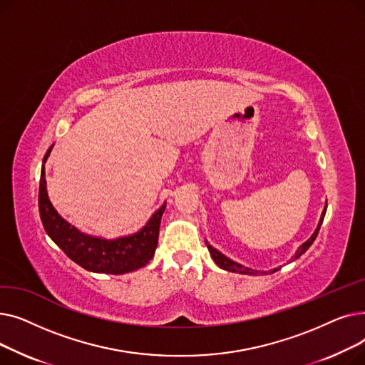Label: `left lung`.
Listing matches in <instances>:
<instances>
[{
	"instance_id": "1",
	"label": "left lung",
	"mask_w": 365,
	"mask_h": 365,
	"mask_svg": "<svg viewBox=\"0 0 365 365\" xmlns=\"http://www.w3.org/2000/svg\"><path fill=\"white\" fill-rule=\"evenodd\" d=\"M325 212H327V205H325V208H324V212H322V216H321V220H319V223H318V227L315 229V232L312 234V237L306 241V242H303L300 247H299V250L296 252V256H294V259H299L306 250H308V248L312 245V242L315 241V238L318 237V232H319V227H321V225H322V220H324V216H325ZM207 247H208V252H210V255H212V257H213V260L216 262V264L217 266H220L222 269H225V271H231V272H238V274H245V275H259V274H262V272H259V271H253V269H248V267H244L242 264H240V263H235V262H232L231 259H227V257H225L222 253H219L216 248H213L212 245H208L207 244ZM277 269H274L272 272H275ZM263 274H266V272H263Z\"/></svg>"
}]
</instances>
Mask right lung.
Returning a JSON list of instances; mask_svg holds the SVG:
<instances>
[{
    "label": "right lung",
    "instance_id": "1",
    "mask_svg": "<svg viewBox=\"0 0 365 365\" xmlns=\"http://www.w3.org/2000/svg\"><path fill=\"white\" fill-rule=\"evenodd\" d=\"M50 150L51 148L46 153L44 163L50 155ZM38 208H40V216L46 232L71 260L91 272L120 275L139 269L153 257L158 245L160 223L165 204L157 210L155 215L149 219L146 226L138 234L109 241L88 237L76 231L73 226L57 215L47 195L46 171L43 165L40 192H38Z\"/></svg>",
    "mask_w": 365,
    "mask_h": 365
}]
</instances>
